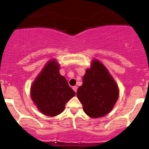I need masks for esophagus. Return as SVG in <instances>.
<instances>
[{
  "label": "esophagus",
  "mask_w": 149,
  "mask_h": 149,
  "mask_svg": "<svg viewBox=\"0 0 149 149\" xmlns=\"http://www.w3.org/2000/svg\"><path fill=\"white\" fill-rule=\"evenodd\" d=\"M72 89H73V90L75 92V93H77V86H74L72 87Z\"/></svg>",
  "instance_id": "esophagus-1"
}]
</instances>
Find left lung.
Here are the masks:
<instances>
[{"mask_svg":"<svg viewBox=\"0 0 149 149\" xmlns=\"http://www.w3.org/2000/svg\"><path fill=\"white\" fill-rule=\"evenodd\" d=\"M77 95L85 113L95 119L104 116L113 110L119 89L103 63L93 59L83 77V84L79 86Z\"/></svg>","mask_w":149,"mask_h":149,"instance_id":"left-lung-1","label":"left lung"}]
</instances>
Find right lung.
<instances>
[{
    "instance_id": "add662e5",
    "label": "right lung",
    "mask_w": 149,
    "mask_h": 149,
    "mask_svg": "<svg viewBox=\"0 0 149 149\" xmlns=\"http://www.w3.org/2000/svg\"><path fill=\"white\" fill-rule=\"evenodd\" d=\"M75 95L66 79L60 74V63L49 60L35 78L30 87V96L42 114L56 116L64 110L65 105Z\"/></svg>"
}]
</instances>
